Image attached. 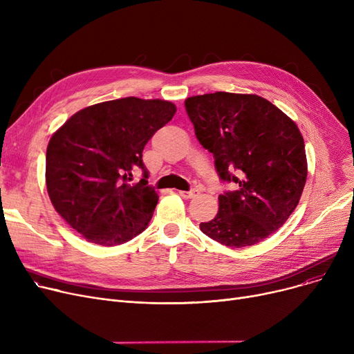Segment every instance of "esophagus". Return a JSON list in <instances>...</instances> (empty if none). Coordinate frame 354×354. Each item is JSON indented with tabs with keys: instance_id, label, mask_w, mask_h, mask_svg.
<instances>
[{
	"instance_id": "34e87169",
	"label": "esophagus",
	"mask_w": 354,
	"mask_h": 354,
	"mask_svg": "<svg viewBox=\"0 0 354 354\" xmlns=\"http://www.w3.org/2000/svg\"><path fill=\"white\" fill-rule=\"evenodd\" d=\"M199 194L198 189H192V191H179V196H182L183 199H191L194 196H196Z\"/></svg>"
}]
</instances>
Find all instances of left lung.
Masks as SVG:
<instances>
[{
	"mask_svg": "<svg viewBox=\"0 0 354 354\" xmlns=\"http://www.w3.org/2000/svg\"><path fill=\"white\" fill-rule=\"evenodd\" d=\"M185 109L219 178L239 187L218 196V214L201 231L230 248L261 243L286 224L304 189L307 156L299 126L257 95L207 93L188 97Z\"/></svg>",
	"mask_w": 354,
	"mask_h": 354,
	"instance_id": "1",
	"label": "left lung"
}]
</instances>
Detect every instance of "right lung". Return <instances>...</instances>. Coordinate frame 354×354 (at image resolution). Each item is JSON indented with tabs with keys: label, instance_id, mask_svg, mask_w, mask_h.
<instances>
[{
	"label": "right lung",
	"instance_id": "right-lung-1",
	"mask_svg": "<svg viewBox=\"0 0 354 354\" xmlns=\"http://www.w3.org/2000/svg\"><path fill=\"white\" fill-rule=\"evenodd\" d=\"M175 113L172 102L123 97L79 110L53 133L47 192L54 209L88 243L119 245L147 227L159 196L146 187L142 152ZM136 169L144 179L129 184Z\"/></svg>",
	"mask_w": 354,
	"mask_h": 354
}]
</instances>
